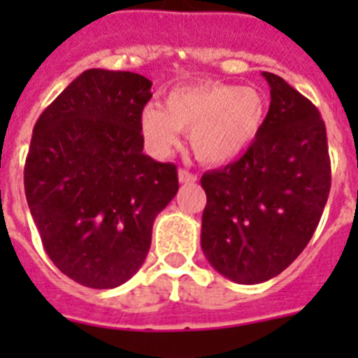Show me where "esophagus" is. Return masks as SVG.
<instances>
[{
    "mask_svg": "<svg viewBox=\"0 0 358 358\" xmlns=\"http://www.w3.org/2000/svg\"><path fill=\"white\" fill-rule=\"evenodd\" d=\"M178 180L180 184H195L196 182V174L185 171V169H180L178 171Z\"/></svg>",
    "mask_w": 358,
    "mask_h": 358,
    "instance_id": "1",
    "label": "esophagus"
}]
</instances>
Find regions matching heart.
I'll return each mask as SVG.
<instances>
[{
    "instance_id": "b5f03b06",
    "label": "heart",
    "mask_w": 358,
    "mask_h": 358,
    "mask_svg": "<svg viewBox=\"0 0 358 358\" xmlns=\"http://www.w3.org/2000/svg\"><path fill=\"white\" fill-rule=\"evenodd\" d=\"M266 94L252 85L201 83L178 87L167 94L165 108L150 103L141 113V131L152 150L165 156L189 134L199 162H234L258 139L267 119Z\"/></svg>"
}]
</instances>
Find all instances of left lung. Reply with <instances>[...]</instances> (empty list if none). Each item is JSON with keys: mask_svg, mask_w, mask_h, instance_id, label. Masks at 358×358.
Here are the masks:
<instances>
[{"mask_svg": "<svg viewBox=\"0 0 358 358\" xmlns=\"http://www.w3.org/2000/svg\"><path fill=\"white\" fill-rule=\"evenodd\" d=\"M271 103L258 139L227 167L202 174L201 245L230 280L258 284L303 252L331 191L327 131L314 103L264 72Z\"/></svg>", "mask_w": 358, "mask_h": 358, "instance_id": "1", "label": "left lung"}]
</instances>
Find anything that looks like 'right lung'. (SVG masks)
I'll list each match as a JSON object with an SVG mask.
<instances>
[{"instance_id": "add662e5", "label": "right lung", "mask_w": 358, "mask_h": 358, "mask_svg": "<svg viewBox=\"0 0 358 358\" xmlns=\"http://www.w3.org/2000/svg\"><path fill=\"white\" fill-rule=\"evenodd\" d=\"M152 81L80 74L36 120L24 187L50 260L87 288H117L145 262L154 219L178 191L174 163L143 154Z\"/></svg>"}]
</instances>
